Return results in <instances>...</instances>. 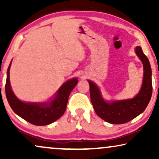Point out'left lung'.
I'll return each mask as SVG.
<instances>
[{"label":"left lung","instance_id":"left-lung-1","mask_svg":"<svg viewBox=\"0 0 159 159\" xmlns=\"http://www.w3.org/2000/svg\"><path fill=\"white\" fill-rule=\"evenodd\" d=\"M137 56L143 65V79L139 93L133 98L107 101L103 99L98 87L90 80V99L98 116L104 121L114 125H121L132 120L144 111L152 95V71L148 58L143 53L140 46L134 49Z\"/></svg>","mask_w":159,"mask_h":159}]
</instances>
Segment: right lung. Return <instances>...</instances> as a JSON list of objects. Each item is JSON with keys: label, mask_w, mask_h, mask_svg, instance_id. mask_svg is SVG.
I'll list each match as a JSON object with an SVG mask.
<instances>
[{"label": "right lung", "mask_w": 159, "mask_h": 159, "mask_svg": "<svg viewBox=\"0 0 159 159\" xmlns=\"http://www.w3.org/2000/svg\"><path fill=\"white\" fill-rule=\"evenodd\" d=\"M11 65V62L7 70L6 95L11 108L15 114L28 122L37 126L50 125L59 119L66 111L69 96L77 85V78H72L65 82L51 101L43 103L24 102L15 95L11 87L9 78Z\"/></svg>", "instance_id": "obj_1"}]
</instances>
